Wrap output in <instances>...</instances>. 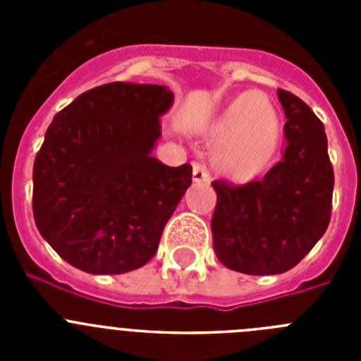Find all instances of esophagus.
Segmentation results:
<instances>
[{
	"label": "esophagus",
	"mask_w": 361,
	"mask_h": 361,
	"mask_svg": "<svg viewBox=\"0 0 361 361\" xmlns=\"http://www.w3.org/2000/svg\"><path fill=\"white\" fill-rule=\"evenodd\" d=\"M193 183L209 184V175L202 164H193Z\"/></svg>",
	"instance_id": "obj_1"
}]
</instances>
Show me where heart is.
<instances>
[{
	"label": "heart",
	"instance_id": "b5f03b06",
	"mask_svg": "<svg viewBox=\"0 0 361 361\" xmlns=\"http://www.w3.org/2000/svg\"><path fill=\"white\" fill-rule=\"evenodd\" d=\"M283 124L271 99L258 92L235 95L206 128L212 166L231 183H250L266 173L282 146Z\"/></svg>",
	"mask_w": 361,
	"mask_h": 361
}]
</instances>
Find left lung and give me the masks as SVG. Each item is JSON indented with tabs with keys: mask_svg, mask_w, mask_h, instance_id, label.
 Masks as SVG:
<instances>
[{
	"mask_svg": "<svg viewBox=\"0 0 361 361\" xmlns=\"http://www.w3.org/2000/svg\"><path fill=\"white\" fill-rule=\"evenodd\" d=\"M279 99L288 119L282 161L262 180L213 183L216 258L245 275H280L295 267L331 220L334 173L324 124L291 92L279 90Z\"/></svg>",
	"mask_w": 361,
	"mask_h": 361,
	"instance_id": "8db88e82",
	"label": "left lung"
}]
</instances>
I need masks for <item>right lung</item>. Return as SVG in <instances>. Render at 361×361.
I'll return each instance as SVG.
<instances>
[{"label":"right lung","instance_id":"1","mask_svg":"<svg viewBox=\"0 0 361 361\" xmlns=\"http://www.w3.org/2000/svg\"><path fill=\"white\" fill-rule=\"evenodd\" d=\"M173 104L162 85L108 82L54 117L34 161V220L63 260L121 275L157 253L166 222L191 184V166L152 152Z\"/></svg>","mask_w":361,"mask_h":361}]
</instances>
